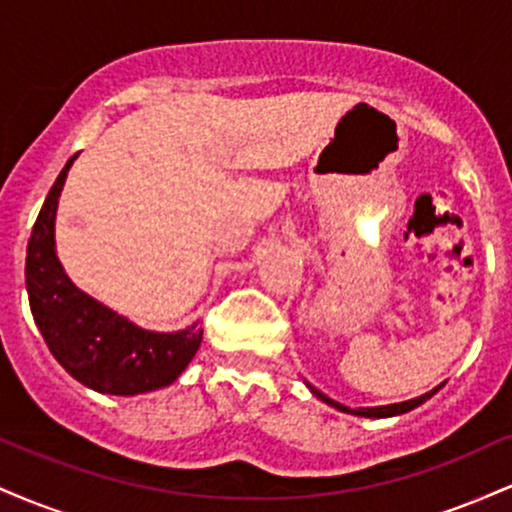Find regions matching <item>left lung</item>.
I'll use <instances>...</instances> for the list:
<instances>
[{
	"label": "left lung",
	"mask_w": 512,
	"mask_h": 512,
	"mask_svg": "<svg viewBox=\"0 0 512 512\" xmlns=\"http://www.w3.org/2000/svg\"><path fill=\"white\" fill-rule=\"evenodd\" d=\"M308 387H310V390H313V395H315V397H320L322 402H327V404H330V407H337V409H342V411H351V409L342 407V404H339V402H334V399H330V397H325V395H322V392H320V390H315L313 385H308ZM440 387H443V385L433 387L431 392H426V395H421V397H416V399H409V402L387 404V407H366V409H356V411H351V414H358V416H368V419H385V416L407 414V411L416 409V407H421V404H424L426 399H431L433 395H436V392L440 390Z\"/></svg>",
	"instance_id": "obj_1"
}]
</instances>
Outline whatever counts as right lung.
<instances>
[{
  "label": "right lung",
  "mask_w": 512,
  "mask_h": 512,
  "mask_svg": "<svg viewBox=\"0 0 512 512\" xmlns=\"http://www.w3.org/2000/svg\"><path fill=\"white\" fill-rule=\"evenodd\" d=\"M67 161L35 219L26 250L31 313L52 356L72 378L103 395H139L178 380L202 344L199 325L182 332H146L81 293L55 255V214Z\"/></svg>",
  "instance_id": "obj_1"
}]
</instances>
